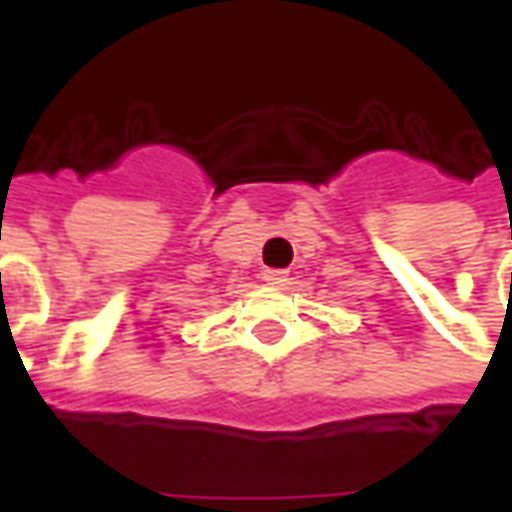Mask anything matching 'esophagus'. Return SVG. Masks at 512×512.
I'll use <instances>...</instances> for the list:
<instances>
[{
	"label": "esophagus",
	"mask_w": 512,
	"mask_h": 512,
	"mask_svg": "<svg viewBox=\"0 0 512 512\" xmlns=\"http://www.w3.org/2000/svg\"><path fill=\"white\" fill-rule=\"evenodd\" d=\"M263 279H266L268 285L279 288V285H285V282H288V271H279V268H268V271H263Z\"/></svg>",
	"instance_id": "obj_1"
}]
</instances>
